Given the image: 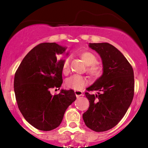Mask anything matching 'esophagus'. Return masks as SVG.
Instances as JSON below:
<instances>
[{"label": "esophagus", "instance_id": "esophagus-1", "mask_svg": "<svg viewBox=\"0 0 148 148\" xmlns=\"http://www.w3.org/2000/svg\"><path fill=\"white\" fill-rule=\"evenodd\" d=\"M75 94L77 98H79V97L81 96H83V93L82 91H79V90H75Z\"/></svg>", "mask_w": 148, "mask_h": 148}]
</instances>
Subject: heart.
<instances>
[{"label":"heart","mask_w":148,"mask_h":148,"mask_svg":"<svg viewBox=\"0 0 148 148\" xmlns=\"http://www.w3.org/2000/svg\"><path fill=\"white\" fill-rule=\"evenodd\" d=\"M80 56L87 65H88L87 72L92 77L97 79L102 75L103 69L102 66L96 64L98 62V58L94 54L90 52H84L81 54ZM69 64L70 58H66L62 64L63 73L66 74L69 71ZM87 84H88V80L86 79V78L77 75H73L66 79L65 81V85L67 88L75 90H81Z\"/></svg>","instance_id":"heart-1"}]
</instances>
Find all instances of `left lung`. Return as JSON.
<instances>
[{
  "label": "left lung",
  "instance_id": "1",
  "mask_svg": "<svg viewBox=\"0 0 148 148\" xmlns=\"http://www.w3.org/2000/svg\"><path fill=\"white\" fill-rule=\"evenodd\" d=\"M100 54L103 75L85 93L90 102L83 114L85 124L96 132L108 131L125 116L134 96V73L132 66L119 50L108 43H90ZM98 90V95L89 92Z\"/></svg>",
  "mask_w": 148,
  "mask_h": 148
}]
</instances>
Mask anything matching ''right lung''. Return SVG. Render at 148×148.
<instances>
[{
    "label": "right lung",
    "instance_id": "right-lung-1",
    "mask_svg": "<svg viewBox=\"0 0 148 148\" xmlns=\"http://www.w3.org/2000/svg\"><path fill=\"white\" fill-rule=\"evenodd\" d=\"M66 48L54 43H42L28 52L16 71L14 91L24 118L37 129L48 131L59 126L69 106L76 100L73 90L52 95L50 90L62 83L64 60L57 54Z\"/></svg>",
    "mask_w": 148,
    "mask_h": 148
}]
</instances>
